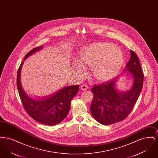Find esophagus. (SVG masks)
<instances>
[{
  "mask_svg": "<svg viewBox=\"0 0 158 158\" xmlns=\"http://www.w3.org/2000/svg\"><path fill=\"white\" fill-rule=\"evenodd\" d=\"M81 89L82 90H87V89H88V86H87L86 85H85V84L81 85Z\"/></svg>",
  "mask_w": 158,
  "mask_h": 158,
  "instance_id": "34e87169",
  "label": "esophagus"
}]
</instances>
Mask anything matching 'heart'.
I'll use <instances>...</instances> for the list:
<instances>
[{"instance_id":"b5f03b06","label":"heart","mask_w":158,"mask_h":158,"mask_svg":"<svg viewBox=\"0 0 158 158\" xmlns=\"http://www.w3.org/2000/svg\"><path fill=\"white\" fill-rule=\"evenodd\" d=\"M79 60L85 68H92V74L97 81L105 82L117 75L123 64L124 56L113 44L98 43L81 50ZM73 68V72L80 77L85 75V69L80 64L75 63Z\"/></svg>"}]
</instances>
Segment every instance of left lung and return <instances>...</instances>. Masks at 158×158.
Wrapping results in <instances>:
<instances>
[{"mask_svg":"<svg viewBox=\"0 0 158 158\" xmlns=\"http://www.w3.org/2000/svg\"><path fill=\"white\" fill-rule=\"evenodd\" d=\"M131 57L124 71L129 72L133 77L131 89L127 92H118L115 86L116 79L92 88L94 98L90 111L94 118L103 125H110L127 118L133 109L143 88L144 75L139 58L130 50Z\"/></svg>","mask_w":158,"mask_h":158,"instance_id":"obj_1","label":"left lung"}]
</instances>
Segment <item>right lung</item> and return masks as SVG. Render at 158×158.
I'll return each mask as SVG.
<instances>
[{
  "label": "right lung",
  "instance_id": "right-lung-1",
  "mask_svg": "<svg viewBox=\"0 0 158 158\" xmlns=\"http://www.w3.org/2000/svg\"><path fill=\"white\" fill-rule=\"evenodd\" d=\"M43 47V45L35 47L25 55L18 70L16 84L23 106L28 115L38 123L54 126L60 123L68 115L71 100L77 94L79 86L76 85L64 87L41 100L32 99L26 94L20 81L23 61L28 56L40 50Z\"/></svg>",
  "mask_w": 158,
  "mask_h": 158
}]
</instances>
